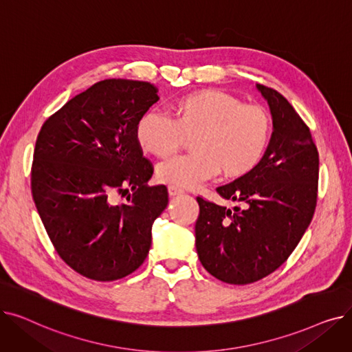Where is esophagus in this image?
I'll return each mask as SVG.
<instances>
[{"instance_id":"esophagus-1","label":"esophagus","mask_w":352,"mask_h":352,"mask_svg":"<svg viewBox=\"0 0 352 352\" xmlns=\"http://www.w3.org/2000/svg\"><path fill=\"white\" fill-rule=\"evenodd\" d=\"M184 191L181 190V188H178V187H175V186H170L168 187V194H170V197H175V195H179V194H182Z\"/></svg>"}]
</instances>
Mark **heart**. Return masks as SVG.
<instances>
[{"mask_svg":"<svg viewBox=\"0 0 352 352\" xmlns=\"http://www.w3.org/2000/svg\"><path fill=\"white\" fill-rule=\"evenodd\" d=\"M190 135L194 153L158 164L160 181L192 188L219 170L230 178L248 174L265 154L271 118L261 105L245 104L230 92L201 89L178 97L171 104V118L148 111L135 125L138 145L161 158L173 154Z\"/></svg>","mask_w":352,"mask_h":352,"instance_id":"1","label":"heart"}]
</instances>
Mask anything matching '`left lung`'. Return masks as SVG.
Returning a JSON list of instances; mask_svg holds the SVG:
<instances>
[{
    "instance_id": "8db88e82",
    "label": "left lung",
    "mask_w": 352,
    "mask_h": 352,
    "mask_svg": "<svg viewBox=\"0 0 352 352\" xmlns=\"http://www.w3.org/2000/svg\"><path fill=\"white\" fill-rule=\"evenodd\" d=\"M274 131L252 171L217 188L244 208L234 211L197 197L198 258L219 281L245 285L280 268L298 245L317 206L318 151L309 128L274 88L256 84Z\"/></svg>"
}]
</instances>
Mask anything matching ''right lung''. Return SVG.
Listing matches in <instances>:
<instances>
[{"mask_svg":"<svg viewBox=\"0 0 352 352\" xmlns=\"http://www.w3.org/2000/svg\"><path fill=\"white\" fill-rule=\"evenodd\" d=\"M157 92L145 81H100L52 114L36 137L35 207L63 261L89 280L134 272L150 251L154 221L168 206L165 186H146L154 168L135 138ZM117 196L126 201L117 203Z\"/></svg>","mask_w":352,"mask_h":352,"instance_id":"add662e5","label":"right lung"}]
</instances>
